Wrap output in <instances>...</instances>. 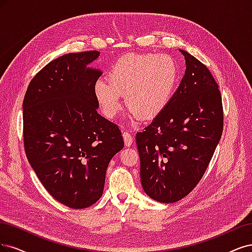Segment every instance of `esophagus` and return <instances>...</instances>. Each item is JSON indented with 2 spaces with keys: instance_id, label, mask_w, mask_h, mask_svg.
<instances>
[{
  "instance_id": "esophagus-1",
  "label": "esophagus",
  "mask_w": 252,
  "mask_h": 252,
  "mask_svg": "<svg viewBox=\"0 0 252 252\" xmlns=\"http://www.w3.org/2000/svg\"><path fill=\"white\" fill-rule=\"evenodd\" d=\"M123 137H124V141H125V145H126V148L131 147L132 143H133V140H134L133 136H132L131 134H129L128 132H124Z\"/></svg>"
}]
</instances>
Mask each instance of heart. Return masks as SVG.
<instances>
[{"label":"heart","mask_w":252,"mask_h":252,"mask_svg":"<svg viewBox=\"0 0 252 252\" xmlns=\"http://www.w3.org/2000/svg\"><path fill=\"white\" fill-rule=\"evenodd\" d=\"M179 76L176 61L168 54L127 53L119 58L94 85V94L103 115L112 119L125 95L128 116L150 120L157 117L172 99Z\"/></svg>","instance_id":"b5f03b06"}]
</instances>
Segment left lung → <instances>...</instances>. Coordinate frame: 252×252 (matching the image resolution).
Wrapping results in <instances>:
<instances>
[{
    "instance_id": "1",
    "label": "left lung",
    "mask_w": 252,
    "mask_h": 252,
    "mask_svg": "<svg viewBox=\"0 0 252 252\" xmlns=\"http://www.w3.org/2000/svg\"><path fill=\"white\" fill-rule=\"evenodd\" d=\"M186 70L163 112L136 134L142 189L174 203L196 188L223 132L222 97L208 68L180 49Z\"/></svg>"
}]
</instances>
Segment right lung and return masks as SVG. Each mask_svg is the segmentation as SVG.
I'll list each match as a JSON object with an SVG mask.
<instances>
[{
	"label": "right lung",
	"instance_id": "obj_1",
	"mask_svg": "<svg viewBox=\"0 0 252 252\" xmlns=\"http://www.w3.org/2000/svg\"><path fill=\"white\" fill-rule=\"evenodd\" d=\"M99 54L68 53L50 62L23 101L29 163L47 191L74 209L100 199L110 161L125 145L118 126L97 113L94 85L102 72L88 64Z\"/></svg>",
	"mask_w": 252,
	"mask_h": 252
}]
</instances>
